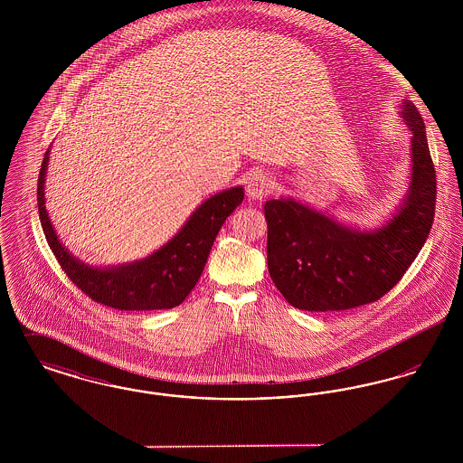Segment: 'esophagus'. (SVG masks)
Listing matches in <instances>:
<instances>
[{
    "label": "esophagus",
    "instance_id": "34e87169",
    "mask_svg": "<svg viewBox=\"0 0 463 463\" xmlns=\"http://www.w3.org/2000/svg\"><path fill=\"white\" fill-rule=\"evenodd\" d=\"M272 189H274V180L264 174L251 176L246 184V194L251 201L264 199L265 196H269L272 193Z\"/></svg>",
    "mask_w": 463,
    "mask_h": 463
}]
</instances>
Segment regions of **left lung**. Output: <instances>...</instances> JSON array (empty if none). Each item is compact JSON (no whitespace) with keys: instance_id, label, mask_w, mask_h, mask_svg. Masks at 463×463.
Here are the masks:
<instances>
[{"instance_id":"left-lung-1","label":"left lung","mask_w":463,"mask_h":463,"mask_svg":"<svg viewBox=\"0 0 463 463\" xmlns=\"http://www.w3.org/2000/svg\"><path fill=\"white\" fill-rule=\"evenodd\" d=\"M399 116L411 132L410 185L389 221L361 231L293 198L265 203L267 265L288 304L326 312L372 304L417 259L436 212V170L411 100Z\"/></svg>"}]
</instances>
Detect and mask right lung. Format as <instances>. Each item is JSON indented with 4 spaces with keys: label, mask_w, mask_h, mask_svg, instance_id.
Segmentation results:
<instances>
[{
    "label": "right lung",
    "mask_w": 463,
    "mask_h": 463,
    "mask_svg": "<svg viewBox=\"0 0 463 463\" xmlns=\"http://www.w3.org/2000/svg\"><path fill=\"white\" fill-rule=\"evenodd\" d=\"M50 147L38 176V212L44 238L71 281L99 304L119 310H159L180 306L196 287L223 222L241 204V185L204 199L182 229L146 259L95 267L72 255L59 240L44 206Z\"/></svg>",
    "instance_id": "1"
}]
</instances>
